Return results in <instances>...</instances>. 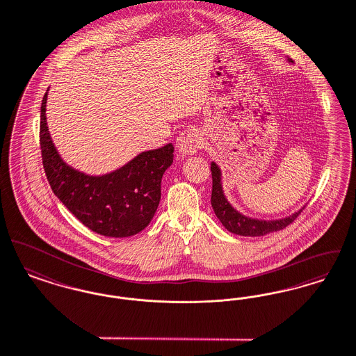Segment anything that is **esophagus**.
<instances>
[{
    "instance_id": "1",
    "label": "esophagus",
    "mask_w": 356,
    "mask_h": 356,
    "mask_svg": "<svg viewBox=\"0 0 356 356\" xmlns=\"http://www.w3.org/2000/svg\"><path fill=\"white\" fill-rule=\"evenodd\" d=\"M201 149H202V138H201V134L197 130H187L179 134V136L177 138V150L184 156L193 155Z\"/></svg>"
}]
</instances>
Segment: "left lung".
Masks as SVG:
<instances>
[{
  "label": "left lung",
  "mask_w": 356,
  "mask_h": 356,
  "mask_svg": "<svg viewBox=\"0 0 356 356\" xmlns=\"http://www.w3.org/2000/svg\"><path fill=\"white\" fill-rule=\"evenodd\" d=\"M211 178H213V190H211V206L217 216V218L221 221L225 227L238 236H248V237H259L265 236L268 233L279 232L281 229L286 227L288 225L292 224L298 217L302 209L296 211L295 214L285 217L282 220H275V221H262V220H254L245 217L241 213H238L234 207L227 202L225 198L222 185H221V170L211 162Z\"/></svg>",
  "instance_id": "left-lung-1"
}]
</instances>
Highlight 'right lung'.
Wrapping results in <instances>:
<instances>
[{"label": "right lung", "instance_id": "obj_1", "mask_svg": "<svg viewBox=\"0 0 356 356\" xmlns=\"http://www.w3.org/2000/svg\"><path fill=\"white\" fill-rule=\"evenodd\" d=\"M41 103L40 146L47 179L57 198L76 218L106 237H130L150 224L161 201L163 172L172 163L174 146L145 151L110 174L94 177L68 166L58 155Z\"/></svg>", "mask_w": 356, "mask_h": 356}]
</instances>
